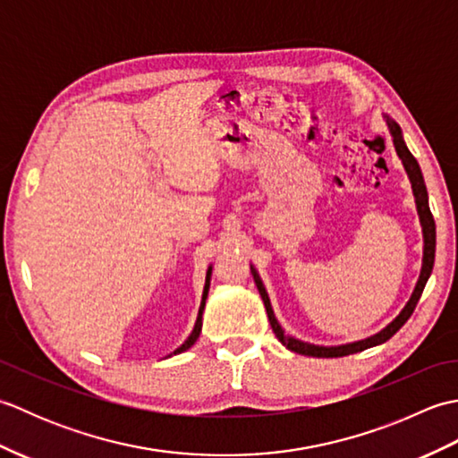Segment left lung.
<instances>
[{"label": "left lung", "instance_id": "8db88e82", "mask_svg": "<svg viewBox=\"0 0 458 458\" xmlns=\"http://www.w3.org/2000/svg\"><path fill=\"white\" fill-rule=\"evenodd\" d=\"M384 118H386L387 128H390V133L394 138V148H395L397 155H400L407 177H410V181H411L415 207H417V214H420V222H421V228H423V266H421L420 279H417V285L413 289V293H411L410 301H407V305L402 309V313L397 315L386 328H382L379 333H376L374 336H368L364 340H358V343L340 344V346H317V344H309V343H303V340L285 335V330L281 328V325L277 323V318L274 315V309H271L267 291H266L264 284H261L259 274H258L254 266H250L251 276H254V281H256L258 291L261 295V301H264V305H266L269 325H271V328H274V333H276L279 343L287 346L291 352L313 356V358H340V356L362 352V350L377 346V344H384L386 340H390L397 333V330H400L407 323V318L413 315L417 301H420L427 279H429L431 271H433V264H435V220H433V214H431V208H429V197H427V189H425V181H423V174H421V169H420V163H417V159L413 157L411 151L407 149L400 125H397L392 118H387V115H384Z\"/></svg>", "mask_w": 458, "mask_h": 458}]
</instances>
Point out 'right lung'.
<instances>
[{
    "label": "right lung",
    "instance_id": "right-lung-1",
    "mask_svg": "<svg viewBox=\"0 0 458 458\" xmlns=\"http://www.w3.org/2000/svg\"><path fill=\"white\" fill-rule=\"evenodd\" d=\"M210 274H212V267H208V271H207V284H204V291H202V301H200V307H199V317H197V323H194V328H192V333L189 335V338L184 340V343L174 350L173 354H181V352H184V350H189L194 343H197V338H199V335H200V328H202V310H204V305H207V297H208V287H210Z\"/></svg>",
    "mask_w": 458,
    "mask_h": 458
}]
</instances>
